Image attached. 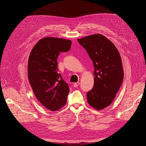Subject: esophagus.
<instances>
[{
  "label": "esophagus",
  "instance_id": "esophagus-1",
  "mask_svg": "<svg viewBox=\"0 0 146 146\" xmlns=\"http://www.w3.org/2000/svg\"><path fill=\"white\" fill-rule=\"evenodd\" d=\"M79 85H80V82H76V83H75L74 84V87H77Z\"/></svg>",
  "mask_w": 146,
  "mask_h": 146
}]
</instances>
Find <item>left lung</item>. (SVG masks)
Segmentation results:
<instances>
[{
  "mask_svg": "<svg viewBox=\"0 0 146 146\" xmlns=\"http://www.w3.org/2000/svg\"><path fill=\"white\" fill-rule=\"evenodd\" d=\"M94 64V86L86 94L88 104L100 110L112 103L123 78L122 60L117 48L104 35L95 34L77 39Z\"/></svg>",
  "mask_w": 146,
  "mask_h": 146,
  "instance_id": "left-lung-1",
  "label": "left lung"
}]
</instances>
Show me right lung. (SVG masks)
Instances as JSON below:
<instances>
[{"instance_id":"1","label":"right lung","mask_w":146,"mask_h":146,"mask_svg":"<svg viewBox=\"0 0 146 146\" xmlns=\"http://www.w3.org/2000/svg\"><path fill=\"white\" fill-rule=\"evenodd\" d=\"M72 41L46 37L39 40L31 51L28 61V78L34 94L43 106L55 111L62 108L69 92L68 84L58 73L57 58L68 52Z\"/></svg>"}]
</instances>
